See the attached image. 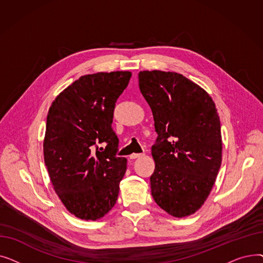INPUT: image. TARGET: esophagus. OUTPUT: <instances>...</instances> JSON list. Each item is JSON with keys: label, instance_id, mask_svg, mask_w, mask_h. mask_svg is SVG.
<instances>
[{"label": "esophagus", "instance_id": "1", "mask_svg": "<svg viewBox=\"0 0 263 263\" xmlns=\"http://www.w3.org/2000/svg\"><path fill=\"white\" fill-rule=\"evenodd\" d=\"M144 155H142V154H132L131 156H130V159H132V160H134V159H139V158H142Z\"/></svg>", "mask_w": 263, "mask_h": 263}]
</instances>
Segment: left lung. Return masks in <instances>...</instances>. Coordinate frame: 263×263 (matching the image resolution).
Here are the masks:
<instances>
[{"label":"left lung","instance_id":"1","mask_svg":"<svg viewBox=\"0 0 263 263\" xmlns=\"http://www.w3.org/2000/svg\"><path fill=\"white\" fill-rule=\"evenodd\" d=\"M139 82L158 133L151 195L170 215L194 214L208 198L222 164L215 103L203 88L177 72L140 71Z\"/></svg>","mask_w":263,"mask_h":263}]
</instances>
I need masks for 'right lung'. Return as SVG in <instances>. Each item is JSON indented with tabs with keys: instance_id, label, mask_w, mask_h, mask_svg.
Returning <instances> with one entry per match:
<instances>
[{
	"instance_id": "right-lung-1",
	"label": "right lung",
	"mask_w": 263,
	"mask_h": 263,
	"mask_svg": "<svg viewBox=\"0 0 263 263\" xmlns=\"http://www.w3.org/2000/svg\"><path fill=\"white\" fill-rule=\"evenodd\" d=\"M131 76L130 71L82 76L49 108L45 164L55 193L78 218L99 219L118 198L127 159L116 157L113 112ZM99 143L106 148H99Z\"/></svg>"
}]
</instances>
